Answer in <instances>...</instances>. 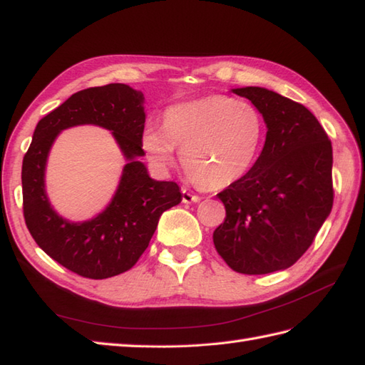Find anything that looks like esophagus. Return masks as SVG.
<instances>
[{
	"mask_svg": "<svg viewBox=\"0 0 365 365\" xmlns=\"http://www.w3.org/2000/svg\"><path fill=\"white\" fill-rule=\"evenodd\" d=\"M182 200L185 204H192V202H199L200 197L197 195H192L188 190H182Z\"/></svg>",
	"mask_w": 365,
	"mask_h": 365,
	"instance_id": "esophagus-1",
	"label": "esophagus"
}]
</instances>
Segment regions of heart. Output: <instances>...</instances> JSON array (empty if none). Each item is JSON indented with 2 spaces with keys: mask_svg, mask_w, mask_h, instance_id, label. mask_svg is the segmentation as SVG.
Instances as JSON below:
<instances>
[{
  "mask_svg": "<svg viewBox=\"0 0 365 365\" xmlns=\"http://www.w3.org/2000/svg\"><path fill=\"white\" fill-rule=\"evenodd\" d=\"M265 141V122L257 108L227 96L170 106L163 128L147 127L143 149L161 169L175 163V147L182 165L200 187L221 190L243 178L255 165Z\"/></svg>",
  "mask_w": 365,
  "mask_h": 365,
  "instance_id": "1",
  "label": "heart"
}]
</instances>
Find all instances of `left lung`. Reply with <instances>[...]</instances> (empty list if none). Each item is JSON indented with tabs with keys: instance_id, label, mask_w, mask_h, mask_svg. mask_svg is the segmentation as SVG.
Wrapping results in <instances>:
<instances>
[{
	"instance_id": "8db88e82",
	"label": "left lung",
	"mask_w": 365,
	"mask_h": 365,
	"mask_svg": "<svg viewBox=\"0 0 365 365\" xmlns=\"http://www.w3.org/2000/svg\"><path fill=\"white\" fill-rule=\"evenodd\" d=\"M232 92L251 100L268 131L250 173L218 195L226 220L213 243L237 273L268 274L292 267L331 213L332 147L301 103L265 88Z\"/></svg>"
}]
</instances>
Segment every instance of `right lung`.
I'll return each mask as SVG.
<instances>
[{"label": "right lung", "instance_id": "obj_1", "mask_svg": "<svg viewBox=\"0 0 365 365\" xmlns=\"http://www.w3.org/2000/svg\"><path fill=\"white\" fill-rule=\"evenodd\" d=\"M144 96L127 84L113 83L76 92L38 120L23 157V216L34 242L67 269L89 279L125 273L149 246L158 220L180 204L175 182H157L143 157ZM94 123L113 131L128 165L118 191L106 210L84 223H71L54 212L44 192V165L53 139L68 126Z\"/></svg>", "mask_w": 365, "mask_h": 365}]
</instances>
